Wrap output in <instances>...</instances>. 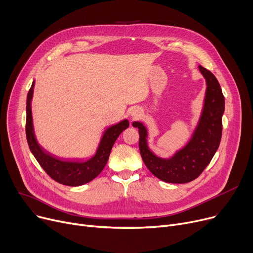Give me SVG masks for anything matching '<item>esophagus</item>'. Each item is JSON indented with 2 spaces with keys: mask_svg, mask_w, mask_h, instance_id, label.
<instances>
[{
  "mask_svg": "<svg viewBox=\"0 0 253 253\" xmlns=\"http://www.w3.org/2000/svg\"><path fill=\"white\" fill-rule=\"evenodd\" d=\"M132 117L133 118H136V117H138V111H134V112H132Z\"/></svg>",
  "mask_w": 253,
  "mask_h": 253,
  "instance_id": "esophagus-1",
  "label": "esophagus"
}]
</instances>
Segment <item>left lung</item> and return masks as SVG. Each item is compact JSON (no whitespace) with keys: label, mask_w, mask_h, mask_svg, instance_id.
I'll return each mask as SVG.
<instances>
[{"label":"left lung","mask_w":253,"mask_h":253,"mask_svg":"<svg viewBox=\"0 0 253 253\" xmlns=\"http://www.w3.org/2000/svg\"><path fill=\"white\" fill-rule=\"evenodd\" d=\"M206 80L203 111L190 141L169 159L156 156L148 145V130L141 122L133 127L139 132V151L142 160L152 173L165 182L185 183L196 179L207 167L216 153L222 133L221 118L224 97L215 76L199 65Z\"/></svg>","instance_id":"obj_1"}]
</instances>
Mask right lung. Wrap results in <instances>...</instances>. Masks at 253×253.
Segmentation results:
<instances>
[{
    "label": "right lung",
    "instance_id": "add662e5",
    "mask_svg": "<svg viewBox=\"0 0 253 253\" xmlns=\"http://www.w3.org/2000/svg\"><path fill=\"white\" fill-rule=\"evenodd\" d=\"M34 86L35 82L32 84L28 93V99H26L25 133L30 150L35 156L36 160L52 179L64 185L78 187V185H82L94 179L108 163L112 148L118 136L122 133L123 130L129 127L128 120L125 119L118 124L109 127L103 132L95 155L90 158L89 160L84 162L60 160V159L53 157L45 152L40 147L36 139L31 105L34 94Z\"/></svg>",
    "mask_w": 253,
    "mask_h": 253
}]
</instances>
